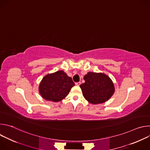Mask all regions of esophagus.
Listing matches in <instances>:
<instances>
[{"label":"esophagus","instance_id":"34e87169","mask_svg":"<svg viewBox=\"0 0 150 150\" xmlns=\"http://www.w3.org/2000/svg\"><path fill=\"white\" fill-rule=\"evenodd\" d=\"M80 84H81V82H78L75 83V85H77V86H79Z\"/></svg>","mask_w":150,"mask_h":150}]
</instances>
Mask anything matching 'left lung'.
Returning <instances> with one entry per match:
<instances>
[{
    "label": "left lung",
    "mask_w": 150,
    "mask_h": 150,
    "mask_svg": "<svg viewBox=\"0 0 150 150\" xmlns=\"http://www.w3.org/2000/svg\"><path fill=\"white\" fill-rule=\"evenodd\" d=\"M85 82L80 85L84 98L97 104L108 101L115 92L112 79L104 74L88 72L83 77Z\"/></svg>",
    "instance_id": "obj_1"
}]
</instances>
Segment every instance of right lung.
Returning a JSON list of instances; mask_svg holds the SVG:
<instances>
[{"mask_svg": "<svg viewBox=\"0 0 150 150\" xmlns=\"http://www.w3.org/2000/svg\"><path fill=\"white\" fill-rule=\"evenodd\" d=\"M75 85L72 78L63 71L47 74L42 79L39 85V93L47 101L58 102L65 98Z\"/></svg>", "mask_w": 150, "mask_h": 150, "instance_id": "obj_1", "label": "right lung"}]
</instances>
